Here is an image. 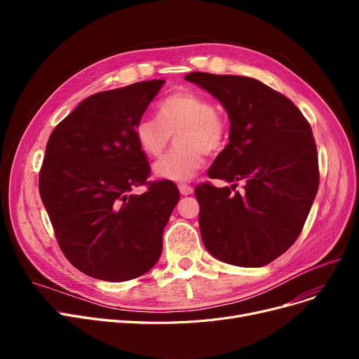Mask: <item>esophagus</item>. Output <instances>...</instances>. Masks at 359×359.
<instances>
[{
    "label": "esophagus",
    "instance_id": "obj_1",
    "mask_svg": "<svg viewBox=\"0 0 359 359\" xmlns=\"http://www.w3.org/2000/svg\"><path fill=\"white\" fill-rule=\"evenodd\" d=\"M179 191H180L182 195L186 196V195H191L194 192V187L189 186V184H186V183H180L179 184Z\"/></svg>",
    "mask_w": 359,
    "mask_h": 359
}]
</instances>
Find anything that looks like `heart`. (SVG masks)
I'll return each instance as SVG.
<instances>
[{
  "mask_svg": "<svg viewBox=\"0 0 359 359\" xmlns=\"http://www.w3.org/2000/svg\"><path fill=\"white\" fill-rule=\"evenodd\" d=\"M157 110L158 118L147 116L137 122V142L147 156L158 157L177 134V147L154 164L153 172L163 180H191L203 165V153L215 156L224 148L227 122L211 100L189 90L165 97Z\"/></svg>",
  "mask_w": 359,
  "mask_h": 359,
  "instance_id": "1",
  "label": "heart"
}]
</instances>
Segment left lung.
<instances>
[{
    "label": "left lung",
    "mask_w": 359,
    "mask_h": 359,
    "mask_svg": "<svg viewBox=\"0 0 359 359\" xmlns=\"http://www.w3.org/2000/svg\"><path fill=\"white\" fill-rule=\"evenodd\" d=\"M222 104L230 137L208 177L196 186L202 241L214 257L241 268L265 266L298 238L318 189L317 148L298 107L259 80L191 72ZM237 181L245 184L233 194Z\"/></svg>",
    "instance_id": "1"
}]
</instances>
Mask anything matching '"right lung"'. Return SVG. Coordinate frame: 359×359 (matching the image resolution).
Segmentation results:
<instances>
[{
    "label": "right lung",
    "mask_w": 359,
    "mask_h": 359,
    "mask_svg": "<svg viewBox=\"0 0 359 359\" xmlns=\"http://www.w3.org/2000/svg\"><path fill=\"white\" fill-rule=\"evenodd\" d=\"M151 80L84 99L55 126L39 192L71 265L109 282L147 273L160 259L163 231L180 194L173 182L147 183L149 167L135 125L161 90ZM149 189L138 196V185Z\"/></svg>",
    "instance_id": "obj_1"
}]
</instances>
